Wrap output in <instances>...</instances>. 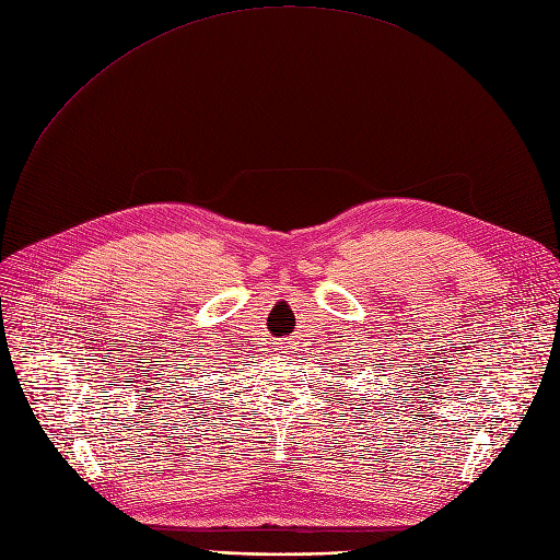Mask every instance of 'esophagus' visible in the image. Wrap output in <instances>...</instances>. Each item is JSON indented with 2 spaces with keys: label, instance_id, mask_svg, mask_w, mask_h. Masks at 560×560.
<instances>
[{
  "label": "esophagus",
  "instance_id": "1",
  "mask_svg": "<svg viewBox=\"0 0 560 560\" xmlns=\"http://www.w3.org/2000/svg\"><path fill=\"white\" fill-rule=\"evenodd\" d=\"M277 348L281 350V354H285V352H290V348H293V346H290V340L285 338V340H279V343H277Z\"/></svg>",
  "mask_w": 560,
  "mask_h": 560
}]
</instances>
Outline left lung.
Instances as JSON below:
<instances>
[{
	"mask_svg": "<svg viewBox=\"0 0 560 560\" xmlns=\"http://www.w3.org/2000/svg\"><path fill=\"white\" fill-rule=\"evenodd\" d=\"M361 363H363V361H361ZM380 366H382V363H377V369H380ZM343 371L348 373V369H343ZM346 373H343V375H346ZM338 386H340V384H338ZM338 400H340V398H338ZM357 409H359V407H357ZM346 411H348V409H346Z\"/></svg>",
	"mask_w": 560,
	"mask_h": 560,
	"instance_id": "obj_1",
	"label": "left lung"
}]
</instances>
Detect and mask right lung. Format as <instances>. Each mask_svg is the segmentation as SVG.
Here are the masks:
<instances>
[{"label": "right lung", "instance_id": "1", "mask_svg": "<svg viewBox=\"0 0 560 560\" xmlns=\"http://www.w3.org/2000/svg\"><path fill=\"white\" fill-rule=\"evenodd\" d=\"M245 366H249V363H245Z\"/></svg>", "mask_w": 560, "mask_h": 560}]
</instances>
